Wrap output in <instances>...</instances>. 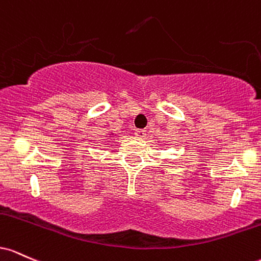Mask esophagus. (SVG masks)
<instances>
[{"label":"esophagus","instance_id":"esophagus-1","mask_svg":"<svg viewBox=\"0 0 261 261\" xmlns=\"http://www.w3.org/2000/svg\"><path fill=\"white\" fill-rule=\"evenodd\" d=\"M134 134H136V136L138 137V138H145L146 130H144V129H137L136 132H134Z\"/></svg>","mask_w":261,"mask_h":261}]
</instances>
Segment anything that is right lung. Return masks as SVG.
<instances>
[{
  "label": "right lung",
  "mask_w": 261,
  "mask_h": 261,
  "mask_svg": "<svg viewBox=\"0 0 261 261\" xmlns=\"http://www.w3.org/2000/svg\"><path fill=\"white\" fill-rule=\"evenodd\" d=\"M112 136H113V134H112Z\"/></svg>",
  "instance_id": "obj_1"
}]
</instances>
